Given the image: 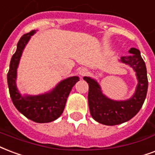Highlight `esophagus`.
I'll return each mask as SVG.
<instances>
[{"mask_svg":"<svg viewBox=\"0 0 155 155\" xmlns=\"http://www.w3.org/2000/svg\"><path fill=\"white\" fill-rule=\"evenodd\" d=\"M80 75H82V76L87 75V74H88V69H87V68H82V69L80 71Z\"/></svg>","mask_w":155,"mask_h":155,"instance_id":"34e87169","label":"esophagus"}]
</instances>
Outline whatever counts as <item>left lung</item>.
I'll return each mask as SVG.
<instances>
[{"instance_id":"1","label":"left lung","mask_w":155,"mask_h":155,"mask_svg":"<svg viewBox=\"0 0 155 155\" xmlns=\"http://www.w3.org/2000/svg\"><path fill=\"white\" fill-rule=\"evenodd\" d=\"M129 53L130 55L123 56L120 61L134 69L138 84L135 94L127 101H117L109 99L103 95L96 80L90 77H84L88 84L89 111L93 119L100 124L113 126L127 122L137 114L145 101L148 89L146 63L137 49L132 48Z\"/></svg>"}]
</instances>
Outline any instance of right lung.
<instances>
[{"label": "right lung", "mask_w": 155, "mask_h": 155, "mask_svg": "<svg viewBox=\"0 0 155 155\" xmlns=\"http://www.w3.org/2000/svg\"><path fill=\"white\" fill-rule=\"evenodd\" d=\"M35 32V31L33 30L24 34L18 42L17 49L12 56L7 74L8 86L12 101L20 113L35 123H49L57 120L62 114L71 88L80 80L77 76L67 78L49 93L38 96H21L15 82L17 68L22 50Z\"/></svg>", "instance_id": "obj_1"}]
</instances>
